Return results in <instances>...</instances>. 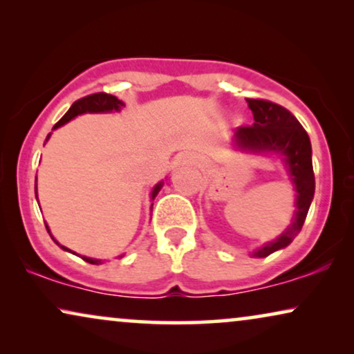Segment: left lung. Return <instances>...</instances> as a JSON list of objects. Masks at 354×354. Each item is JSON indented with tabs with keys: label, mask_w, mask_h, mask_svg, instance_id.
Listing matches in <instances>:
<instances>
[{
	"label": "left lung",
	"mask_w": 354,
	"mask_h": 354,
	"mask_svg": "<svg viewBox=\"0 0 354 354\" xmlns=\"http://www.w3.org/2000/svg\"><path fill=\"white\" fill-rule=\"evenodd\" d=\"M250 109L253 111V125L239 127L235 130L234 142L240 149L251 153H277L282 154L288 176L292 178L297 192V211L292 217V224L277 239L269 241L254 251V258H266L274 251L282 250L292 243L299 234L306 219L309 206L314 198V171L313 149L306 130L298 119L285 109L268 100L246 98Z\"/></svg>",
	"instance_id": "obj_1"
}]
</instances>
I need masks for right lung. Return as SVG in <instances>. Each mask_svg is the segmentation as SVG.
<instances>
[{
    "mask_svg": "<svg viewBox=\"0 0 354 354\" xmlns=\"http://www.w3.org/2000/svg\"><path fill=\"white\" fill-rule=\"evenodd\" d=\"M122 106H125L122 101L118 100L113 95H108V93H93V95L84 96V98L77 100L75 103L71 106V109L67 111V113L62 115L59 120H57V122L55 124V127H53V130L57 129V127H61V125L67 124L71 119H74V118H77V115H80V114H85V113H113V111H120V108H122ZM50 135H48L46 140L50 138ZM162 183L164 182H159L158 185L153 188L151 200H154V198H156L159 190H161V188H162ZM35 195H37V185H35ZM37 201H38V196H37ZM151 209H153V205H151ZM46 230H48V234H50V236L53 239V241H55L57 246H61V248L64 250V251H71V250H67L66 246H62V245L57 243V241L55 240V236L51 235L50 229H48V225H46ZM71 253H74V251H71ZM77 256H80V254H77ZM80 258L84 259V261H86V263H90V264H101V263H103V261H101V259L88 258V256H80ZM119 258H120V256H119Z\"/></svg>",
    "mask_w": 354,
    "mask_h": 354,
    "instance_id": "1",
    "label": "right lung"
}]
</instances>
